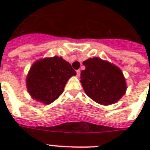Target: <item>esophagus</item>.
Segmentation results:
<instances>
[{
	"instance_id": "esophagus-1",
	"label": "esophagus",
	"mask_w": 150,
	"mask_h": 150,
	"mask_svg": "<svg viewBox=\"0 0 150 150\" xmlns=\"http://www.w3.org/2000/svg\"><path fill=\"white\" fill-rule=\"evenodd\" d=\"M76 74H77V76L79 77L80 75V70H77L76 71Z\"/></svg>"
}]
</instances>
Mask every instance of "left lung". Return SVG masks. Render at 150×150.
<instances>
[{"mask_svg":"<svg viewBox=\"0 0 150 150\" xmlns=\"http://www.w3.org/2000/svg\"><path fill=\"white\" fill-rule=\"evenodd\" d=\"M81 82L87 96L100 104L118 101L126 91L123 73L117 66L98 57L83 61Z\"/></svg>","mask_w":150,"mask_h":150,"instance_id":"obj_1","label":"left lung"}]
</instances>
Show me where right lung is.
I'll return each mask as SVG.
<instances>
[{"instance_id": "1", "label": "right lung", "mask_w": 150, "mask_h": 150, "mask_svg": "<svg viewBox=\"0 0 150 150\" xmlns=\"http://www.w3.org/2000/svg\"><path fill=\"white\" fill-rule=\"evenodd\" d=\"M75 75L71 64L61 57L43 59L30 68L26 79L28 91L33 98L49 104L61 96L68 80Z\"/></svg>"}]
</instances>
